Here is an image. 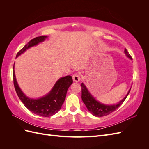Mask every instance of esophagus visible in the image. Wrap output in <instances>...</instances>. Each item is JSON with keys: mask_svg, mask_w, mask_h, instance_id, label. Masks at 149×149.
Returning a JSON list of instances; mask_svg holds the SVG:
<instances>
[{"mask_svg": "<svg viewBox=\"0 0 149 149\" xmlns=\"http://www.w3.org/2000/svg\"><path fill=\"white\" fill-rule=\"evenodd\" d=\"M73 79L74 82H79L81 79V76L78 73H74L73 75Z\"/></svg>", "mask_w": 149, "mask_h": 149, "instance_id": "obj_1", "label": "esophagus"}]
</instances>
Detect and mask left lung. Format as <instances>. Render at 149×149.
<instances>
[{
	"instance_id": "1",
	"label": "left lung",
	"mask_w": 149,
	"mask_h": 149,
	"mask_svg": "<svg viewBox=\"0 0 149 149\" xmlns=\"http://www.w3.org/2000/svg\"><path fill=\"white\" fill-rule=\"evenodd\" d=\"M124 53H125L126 56L129 58L130 60H132L131 56L130 55V54L126 49H125ZM81 98L83 102L84 103L86 106L88 110L90 112V113H91L93 116L96 117L107 116L116 111L124 102L126 97L128 96L130 89H131L130 88L129 89L127 95L118 104L114 105H105L96 101L91 94H90L88 89L83 83H81Z\"/></svg>"
}]
</instances>
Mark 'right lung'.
Listing matches in <instances>:
<instances>
[{"mask_svg":"<svg viewBox=\"0 0 149 149\" xmlns=\"http://www.w3.org/2000/svg\"><path fill=\"white\" fill-rule=\"evenodd\" d=\"M47 38V36L43 35L31 40L17 53L16 58L25 52L28 48L43 42ZM13 79L16 93L24 106L32 113L43 117L52 116L60 111L65 100L68 89L73 83V79L71 76H66L65 77L61 78L57 81L51 91L46 96L34 100L26 97L20 89L16 81L14 65H13Z\"/></svg>","mask_w":149,"mask_h":149,"instance_id":"right-lung-1","label":"right lung"}]
</instances>
